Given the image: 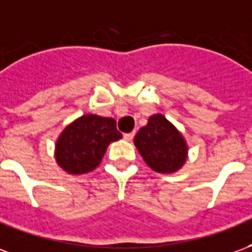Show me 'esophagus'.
I'll list each match as a JSON object with an SVG mask.
<instances>
[{
	"mask_svg": "<svg viewBox=\"0 0 252 252\" xmlns=\"http://www.w3.org/2000/svg\"><path fill=\"white\" fill-rule=\"evenodd\" d=\"M134 135H135V133H134V131H131V133H126V134H124V138L126 139V141H131V139L134 138Z\"/></svg>",
	"mask_w": 252,
	"mask_h": 252,
	"instance_id": "esophagus-1",
	"label": "esophagus"
}]
</instances>
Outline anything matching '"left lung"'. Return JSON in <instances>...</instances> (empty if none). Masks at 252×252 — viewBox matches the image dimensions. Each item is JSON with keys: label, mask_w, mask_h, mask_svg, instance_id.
<instances>
[{"label": "left lung", "mask_w": 252, "mask_h": 252, "mask_svg": "<svg viewBox=\"0 0 252 252\" xmlns=\"http://www.w3.org/2000/svg\"><path fill=\"white\" fill-rule=\"evenodd\" d=\"M134 144L145 162L158 173H173L187 159L188 148L183 135L161 114L149 118L148 125L135 135Z\"/></svg>", "instance_id": "8db88e82"}]
</instances>
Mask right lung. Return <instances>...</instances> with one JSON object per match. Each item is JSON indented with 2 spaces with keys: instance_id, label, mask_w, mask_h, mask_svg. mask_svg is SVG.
Masks as SVG:
<instances>
[{
  "instance_id": "obj_1",
  "label": "right lung",
  "mask_w": 252,
  "mask_h": 252,
  "mask_svg": "<svg viewBox=\"0 0 252 252\" xmlns=\"http://www.w3.org/2000/svg\"><path fill=\"white\" fill-rule=\"evenodd\" d=\"M122 138L113 118L83 115L71 124L56 144V161L71 174H83L96 168L108 144Z\"/></svg>"
}]
</instances>
